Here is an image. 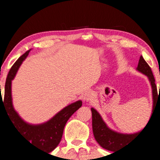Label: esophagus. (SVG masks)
<instances>
[{
    "mask_svg": "<svg viewBox=\"0 0 160 160\" xmlns=\"http://www.w3.org/2000/svg\"><path fill=\"white\" fill-rule=\"evenodd\" d=\"M93 98V95H92V93L90 91H87L83 93V100L84 101H89L92 99Z\"/></svg>",
    "mask_w": 160,
    "mask_h": 160,
    "instance_id": "1",
    "label": "esophagus"
}]
</instances>
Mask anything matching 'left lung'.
Listing matches in <instances>:
<instances>
[{"instance_id": "obj_1", "label": "left lung", "mask_w": 160, "mask_h": 160, "mask_svg": "<svg viewBox=\"0 0 160 160\" xmlns=\"http://www.w3.org/2000/svg\"><path fill=\"white\" fill-rule=\"evenodd\" d=\"M137 70L142 72L143 74L146 75L149 78L150 83H151L152 89V98H153V108L152 112L154 111V108H156V102H160V86L159 94L157 92V88L155 83V78L152 72L151 68L147 62H146L142 56H140L139 61H138ZM92 112V128L94 138L98 144L104 149L109 150V151H117V150L124 148L127 145L132 142V140L142 132H136L134 134H122L118 133L110 129L107 126L103 119L101 118V115L94 108H91ZM153 114V113H152ZM152 117V116H151ZM150 120V119H149ZM114 153V152H113Z\"/></svg>"}]
</instances>
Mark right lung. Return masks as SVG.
<instances>
[{
    "label": "right lung",
    "instance_id": "obj_1",
    "mask_svg": "<svg viewBox=\"0 0 160 160\" xmlns=\"http://www.w3.org/2000/svg\"><path fill=\"white\" fill-rule=\"evenodd\" d=\"M29 52L30 50H28L24 53L11 67L6 79L4 100L2 99L1 94L0 96V106L1 104H3L4 109L7 110L9 118L16 131L25 139L28 140L30 144L33 145L36 148H42L47 152H50L56 149L60 142L64 127L67 121L74 112L81 107L82 101H78L64 108L46 123L33 125L24 122L13 108L11 98V80L15 77L19 67L28 56Z\"/></svg>",
    "mask_w": 160,
    "mask_h": 160
}]
</instances>
